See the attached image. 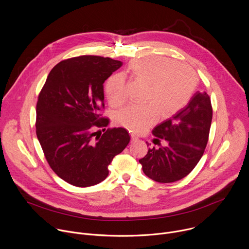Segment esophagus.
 Listing matches in <instances>:
<instances>
[{
	"label": "esophagus",
	"instance_id": "obj_1",
	"mask_svg": "<svg viewBox=\"0 0 249 249\" xmlns=\"http://www.w3.org/2000/svg\"><path fill=\"white\" fill-rule=\"evenodd\" d=\"M137 140H139V138H138V136L137 135H135V134H131V142H136Z\"/></svg>",
	"mask_w": 249,
	"mask_h": 249
}]
</instances>
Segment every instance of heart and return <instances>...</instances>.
Listing matches in <instances>:
<instances>
[{"instance_id":"b5f03b06","label":"heart","mask_w":249,"mask_h":249,"mask_svg":"<svg viewBox=\"0 0 249 249\" xmlns=\"http://www.w3.org/2000/svg\"><path fill=\"white\" fill-rule=\"evenodd\" d=\"M129 70L136 79L148 84L147 104L127 106L117 113L116 121L136 133L144 132L153 125L160 113L170 116L185 107L197 85V76L192 67L165 56L137 58L130 63ZM106 92L109 104L120 107L127 99L124 76L112 75L107 82Z\"/></svg>"}]
</instances>
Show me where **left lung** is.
<instances>
[{
  "label": "left lung",
  "instance_id": "8db88e82",
  "mask_svg": "<svg viewBox=\"0 0 249 249\" xmlns=\"http://www.w3.org/2000/svg\"><path fill=\"white\" fill-rule=\"evenodd\" d=\"M211 121L209 96L196 93L184 108L152 130L155 137L168 144L149 148L139 160L143 173L158 183H173L189 175L203 155Z\"/></svg>",
  "mask_w": 249,
  "mask_h": 249
}]
</instances>
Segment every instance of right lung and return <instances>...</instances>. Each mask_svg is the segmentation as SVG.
Segmentation results:
<instances>
[{"label":"right lung","mask_w":249,"mask_h":249,"mask_svg":"<svg viewBox=\"0 0 249 249\" xmlns=\"http://www.w3.org/2000/svg\"><path fill=\"white\" fill-rule=\"evenodd\" d=\"M122 62L109 57L82 55L57 63L50 72L36 107V134L53 171L75 187L104 181L108 165L130 142L124 128H104L105 81ZM106 130V129H105Z\"/></svg>","instance_id":"1"}]
</instances>
